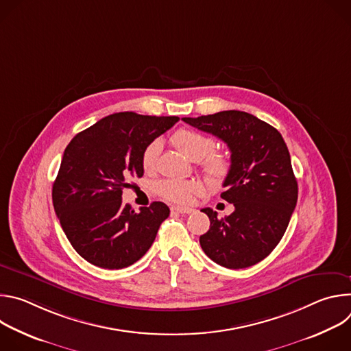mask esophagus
Wrapping results in <instances>:
<instances>
[{
  "mask_svg": "<svg viewBox=\"0 0 351 351\" xmlns=\"http://www.w3.org/2000/svg\"><path fill=\"white\" fill-rule=\"evenodd\" d=\"M173 213H178V214H191V213H194V210L193 208H186V207H178V206H173L172 208H171Z\"/></svg>",
  "mask_w": 351,
  "mask_h": 351,
  "instance_id": "34e87169",
  "label": "esophagus"
}]
</instances>
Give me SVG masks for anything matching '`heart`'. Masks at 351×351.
Returning <instances> with one entry per match:
<instances>
[{
	"label": "heart",
	"instance_id": "b5f03b06",
	"mask_svg": "<svg viewBox=\"0 0 351 351\" xmlns=\"http://www.w3.org/2000/svg\"><path fill=\"white\" fill-rule=\"evenodd\" d=\"M173 144L179 152L189 160H202V168L207 180L213 184H221L230 172V157L222 152H213L215 148L214 138L198 133L193 129H179L173 137ZM162 149L161 140H153L143 152L141 164L145 171H153L157 167V161ZM157 193L168 202L178 204H187L195 195L203 193V184L197 180H161L157 187Z\"/></svg>",
	"mask_w": 351,
	"mask_h": 351
}]
</instances>
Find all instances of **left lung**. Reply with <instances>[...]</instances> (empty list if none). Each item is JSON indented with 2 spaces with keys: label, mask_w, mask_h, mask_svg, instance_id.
I'll return each instance as SVG.
<instances>
[{
  "label": "left lung",
  "mask_w": 351,
  "mask_h": 351,
  "mask_svg": "<svg viewBox=\"0 0 351 351\" xmlns=\"http://www.w3.org/2000/svg\"><path fill=\"white\" fill-rule=\"evenodd\" d=\"M186 123L211 133L230 149V172L221 197L234 211L218 218L203 208L210 230L199 236L204 253L217 264L240 269L268 257L283 237L297 203V180L282 134L243 111H222Z\"/></svg>",
  "instance_id": "left-lung-1"
}]
</instances>
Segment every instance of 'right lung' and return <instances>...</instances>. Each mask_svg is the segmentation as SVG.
Wrapping results in <instances>:
<instances>
[{
  "instance_id": "add662e5",
  "label": "right lung",
  "mask_w": 351,
  "mask_h": 351,
  "mask_svg": "<svg viewBox=\"0 0 351 351\" xmlns=\"http://www.w3.org/2000/svg\"><path fill=\"white\" fill-rule=\"evenodd\" d=\"M179 121L118 112L77 133L66 145L53 204L76 253L90 264L121 269L138 261L156 240L169 208L161 202L134 213L122 204L130 178H141L144 148Z\"/></svg>"
}]
</instances>
